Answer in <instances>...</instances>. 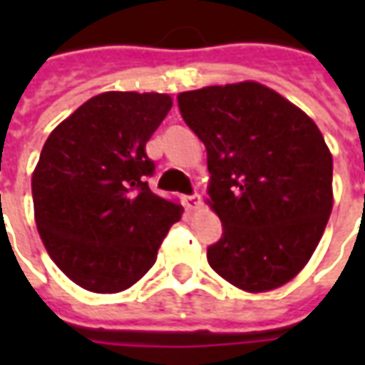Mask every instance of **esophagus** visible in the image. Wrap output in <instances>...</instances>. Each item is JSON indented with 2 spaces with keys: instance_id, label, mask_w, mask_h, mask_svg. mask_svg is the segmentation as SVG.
I'll return each mask as SVG.
<instances>
[{
  "instance_id": "esophagus-1",
  "label": "esophagus",
  "mask_w": 365,
  "mask_h": 365,
  "mask_svg": "<svg viewBox=\"0 0 365 365\" xmlns=\"http://www.w3.org/2000/svg\"><path fill=\"white\" fill-rule=\"evenodd\" d=\"M183 205L187 211H197L201 207V199H199V195H190V197L183 199Z\"/></svg>"
}]
</instances>
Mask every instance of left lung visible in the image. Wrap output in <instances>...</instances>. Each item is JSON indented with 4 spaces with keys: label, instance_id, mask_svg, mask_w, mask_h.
<instances>
[{
    "label": "left lung",
    "instance_id": "left-lung-1",
    "mask_svg": "<svg viewBox=\"0 0 365 365\" xmlns=\"http://www.w3.org/2000/svg\"><path fill=\"white\" fill-rule=\"evenodd\" d=\"M183 120L205 144L207 205L222 237L209 266L248 293L291 282L311 260L332 211V154L314 120L258 82L178 96Z\"/></svg>",
    "mask_w": 365,
    "mask_h": 365
}]
</instances>
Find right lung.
Returning a JSON list of instances; mask_svg holds the SVG:
<instances>
[{
    "label": "right lung",
    "instance_id": "add662e5",
    "mask_svg": "<svg viewBox=\"0 0 365 365\" xmlns=\"http://www.w3.org/2000/svg\"><path fill=\"white\" fill-rule=\"evenodd\" d=\"M168 93L105 91L46 138L31 178L35 222L52 262L83 289L119 293L154 266L183 207L152 193L146 143Z\"/></svg>",
    "mask_w": 365,
    "mask_h": 365
}]
</instances>
